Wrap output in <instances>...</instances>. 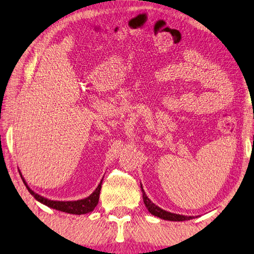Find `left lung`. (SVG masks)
Returning <instances> with one entry per match:
<instances>
[{
  "label": "left lung",
  "instance_id": "1",
  "mask_svg": "<svg viewBox=\"0 0 254 254\" xmlns=\"http://www.w3.org/2000/svg\"><path fill=\"white\" fill-rule=\"evenodd\" d=\"M140 188H141V192H142L143 203H144V205H146L147 209L149 210V213L151 215L157 216V217H159V218L164 219V220H170V221H184V220H190V219L194 218V216L179 215V214L170 213V211H167V210H164L162 208H160L159 206H157L156 204L152 203V201L149 199V197L146 195V193H144L142 185H140Z\"/></svg>",
  "mask_w": 254,
  "mask_h": 254
}]
</instances>
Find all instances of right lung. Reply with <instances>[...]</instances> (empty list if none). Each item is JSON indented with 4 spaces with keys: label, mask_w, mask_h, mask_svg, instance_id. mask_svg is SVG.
Instances as JSON below:
<instances>
[{
    "label": "right lung",
    "mask_w": 254,
    "mask_h": 254,
    "mask_svg": "<svg viewBox=\"0 0 254 254\" xmlns=\"http://www.w3.org/2000/svg\"><path fill=\"white\" fill-rule=\"evenodd\" d=\"M19 174H20V171H19ZM20 177H22L23 182H24L26 188H27L28 192L34 196L36 200H38L39 203L50 207V208L64 211V213L73 214V215H83V214L91 213L92 210H94L96 205L98 204V198H100V193H101V188H102V182H103V180H101L100 184L97 185V188L95 189L94 192L83 199L53 200V199L46 198V197H44V196H41L37 193H35L34 190L27 185V182H26L22 174H20Z\"/></svg>",
    "instance_id": "1"
}]
</instances>
